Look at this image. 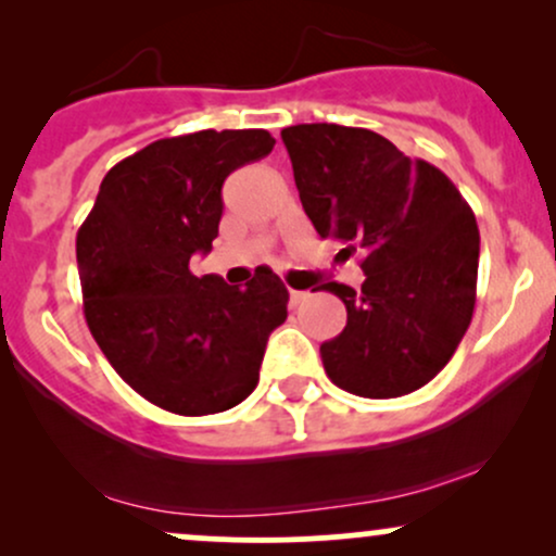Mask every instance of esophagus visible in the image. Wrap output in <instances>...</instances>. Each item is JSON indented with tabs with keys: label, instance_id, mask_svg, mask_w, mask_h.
I'll use <instances>...</instances> for the list:
<instances>
[{
	"label": "esophagus",
	"instance_id": "34e87169",
	"mask_svg": "<svg viewBox=\"0 0 556 556\" xmlns=\"http://www.w3.org/2000/svg\"><path fill=\"white\" fill-rule=\"evenodd\" d=\"M305 300H308V292H305V290H290V303L292 305L305 303Z\"/></svg>",
	"mask_w": 556,
	"mask_h": 556
}]
</instances>
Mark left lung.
I'll list each match as a JSON object with an SVG mask.
<instances>
[{
  "label": "left lung",
  "mask_w": 556,
  "mask_h": 556,
  "mask_svg": "<svg viewBox=\"0 0 556 556\" xmlns=\"http://www.w3.org/2000/svg\"><path fill=\"white\" fill-rule=\"evenodd\" d=\"M305 214L321 238L366 251L361 290L327 282L348 327L321 344L327 376L350 394L402 397L455 355L476 305V216L450 177L366 127L282 130Z\"/></svg>",
  "instance_id": "left-lung-1"
}]
</instances>
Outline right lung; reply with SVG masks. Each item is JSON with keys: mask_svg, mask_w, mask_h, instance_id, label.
Here are the masks:
<instances>
[{"mask_svg": "<svg viewBox=\"0 0 556 556\" xmlns=\"http://www.w3.org/2000/svg\"><path fill=\"white\" fill-rule=\"evenodd\" d=\"M274 149L266 130L162 138L106 172L78 229L83 314L112 368L177 416L235 407L258 384L290 292L271 269L245 287L195 277L219 235L229 172Z\"/></svg>", "mask_w": 556, "mask_h": 556, "instance_id": "1", "label": "right lung"}]
</instances>
